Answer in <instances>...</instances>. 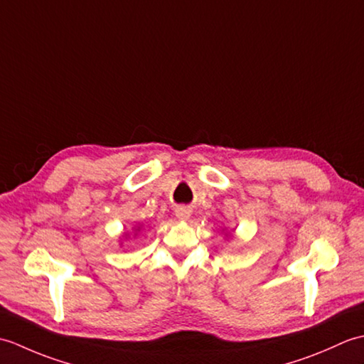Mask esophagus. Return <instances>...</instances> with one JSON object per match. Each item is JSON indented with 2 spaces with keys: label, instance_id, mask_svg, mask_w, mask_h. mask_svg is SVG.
<instances>
[{
  "label": "esophagus",
  "instance_id": "1",
  "mask_svg": "<svg viewBox=\"0 0 364 364\" xmlns=\"http://www.w3.org/2000/svg\"><path fill=\"white\" fill-rule=\"evenodd\" d=\"M175 214H176V218L180 219V220H188L191 218V210H189V208H186V206H180V208H176Z\"/></svg>",
  "mask_w": 364,
  "mask_h": 364
}]
</instances>
